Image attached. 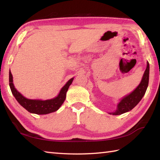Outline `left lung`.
I'll list each match as a JSON object with an SVG mask.
<instances>
[{
	"label": "left lung",
	"instance_id": "8db88e82",
	"mask_svg": "<svg viewBox=\"0 0 160 160\" xmlns=\"http://www.w3.org/2000/svg\"><path fill=\"white\" fill-rule=\"evenodd\" d=\"M149 73H150V66L148 62H147V68L139 85L131 94L124 97L118 104L117 109L114 112L109 113V114L121 115L132 110L138 104L147 90L149 82Z\"/></svg>",
	"mask_w": 160,
	"mask_h": 160
}]
</instances>
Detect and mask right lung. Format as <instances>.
I'll list each match as a JSON object with an SVG mask.
<instances>
[{
	"instance_id": "right-lung-1",
	"label": "right lung",
	"mask_w": 160,
	"mask_h": 160,
	"mask_svg": "<svg viewBox=\"0 0 160 160\" xmlns=\"http://www.w3.org/2000/svg\"><path fill=\"white\" fill-rule=\"evenodd\" d=\"M73 78L68 81L66 85L62 88L58 95L55 98L47 100L29 99L22 95L15 88L12 73L10 70L9 72V85L13 96L22 107H23L29 112L36 114H47L57 111L66 99V92Z\"/></svg>"
}]
</instances>
